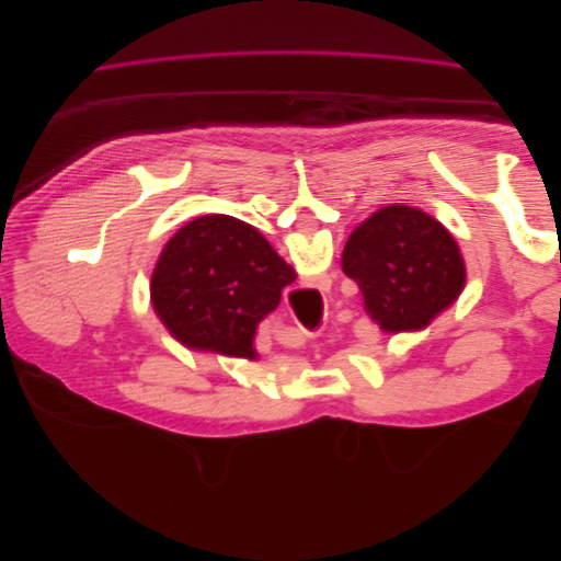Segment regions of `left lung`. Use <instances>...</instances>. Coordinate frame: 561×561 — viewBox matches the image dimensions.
<instances>
[{
  "label": "left lung",
  "mask_w": 561,
  "mask_h": 561,
  "mask_svg": "<svg viewBox=\"0 0 561 561\" xmlns=\"http://www.w3.org/2000/svg\"><path fill=\"white\" fill-rule=\"evenodd\" d=\"M342 268L383 332L421 330L451 307L466 266L451 233L410 206H386L348 236Z\"/></svg>",
  "instance_id": "8db88e82"
}]
</instances>
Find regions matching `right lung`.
Masks as SVG:
<instances>
[{"mask_svg":"<svg viewBox=\"0 0 561 561\" xmlns=\"http://www.w3.org/2000/svg\"><path fill=\"white\" fill-rule=\"evenodd\" d=\"M295 278L257 229L203 215L165 243L151 274V304L184 346L252 360L260 320Z\"/></svg>","mask_w":561,"mask_h":561,"instance_id":"obj_1","label":"right lung"}]
</instances>
